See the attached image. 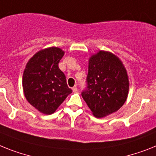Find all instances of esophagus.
<instances>
[{
	"label": "esophagus",
	"mask_w": 156,
	"mask_h": 156,
	"mask_svg": "<svg viewBox=\"0 0 156 156\" xmlns=\"http://www.w3.org/2000/svg\"><path fill=\"white\" fill-rule=\"evenodd\" d=\"M72 90H73V92L75 93V92H77V91H78V88H77L76 86H74V87H73V88H72Z\"/></svg>",
	"instance_id": "1"
}]
</instances>
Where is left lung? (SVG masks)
Listing matches in <instances>:
<instances>
[{"label": "left lung", "mask_w": 156, "mask_h": 156, "mask_svg": "<svg viewBox=\"0 0 156 156\" xmlns=\"http://www.w3.org/2000/svg\"><path fill=\"white\" fill-rule=\"evenodd\" d=\"M87 89L82 96L94 116L102 118L119 110L126 101L129 81L121 60L99 51L89 59Z\"/></svg>", "instance_id": "left-lung-1"}]
</instances>
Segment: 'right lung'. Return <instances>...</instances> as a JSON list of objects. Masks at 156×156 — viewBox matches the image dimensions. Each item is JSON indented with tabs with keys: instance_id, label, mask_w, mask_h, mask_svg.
I'll return each instance as SVG.
<instances>
[{
	"instance_id": "right-lung-1",
	"label": "right lung",
	"mask_w": 156,
	"mask_h": 156,
	"mask_svg": "<svg viewBox=\"0 0 156 156\" xmlns=\"http://www.w3.org/2000/svg\"><path fill=\"white\" fill-rule=\"evenodd\" d=\"M65 52L51 47L36 52L27 62L22 85L30 105L46 115L56 111L72 90L66 84V76L58 68Z\"/></svg>"
}]
</instances>
